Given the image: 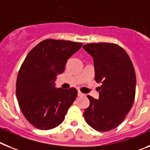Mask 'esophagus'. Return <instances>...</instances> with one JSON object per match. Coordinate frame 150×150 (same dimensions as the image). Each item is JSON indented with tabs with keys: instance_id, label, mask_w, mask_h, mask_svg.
Listing matches in <instances>:
<instances>
[{
	"instance_id": "esophagus-1",
	"label": "esophagus",
	"mask_w": 150,
	"mask_h": 150,
	"mask_svg": "<svg viewBox=\"0 0 150 150\" xmlns=\"http://www.w3.org/2000/svg\"><path fill=\"white\" fill-rule=\"evenodd\" d=\"M78 96H79V97H83V96H85V94L83 93H81L80 91H78Z\"/></svg>"
}]
</instances>
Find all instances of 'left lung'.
Instances as JSON below:
<instances>
[{
    "mask_svg": "<svg viewBox=\"0 0 150 150\" xmlns=\"http://www.w3.org/2000/svg\"><path fill=\"white\" fill-rule=\"evenodd\" d=\"M93 58L95 80L102 83L99 100L88 96L84 117L93 129L106 132L118 127L131 110L135 98L136 75L129 56L112 43L83 46Z\"/></svg>",
    "mask_w": 150,
    "mask_h": 150,
    "instance_id": "obj_1",
    "label": "left lung"
}]
</instances>
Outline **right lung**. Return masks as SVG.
I'll return each mask as SVG.
<instances>
[{
    "label": "right lung",
    "mask_w": 150,
    "mask_h": 150,
    "mask_svg": "<svg viewBox=\"0 0 150 150\" xmlns=\"http://www.w3.org/2000/svg\"><path fill=\"white\" fill-rule=\"evenodd\" d=\"M81 43L47 39L26 56L16 80V97L25 118L34 127L50 130L59 125L77 97L75 88H55L57 75Z\"/></svg>",
    "instance_id": "1"
}]
</instances>
